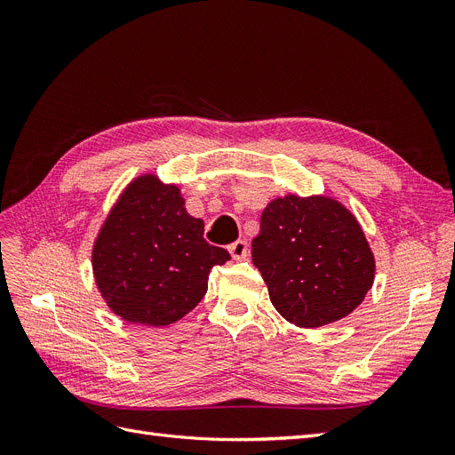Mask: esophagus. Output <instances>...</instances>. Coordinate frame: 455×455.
Masks as SVG:
<instances>
[{"mask_svg":"<svg viewBox=\"0 0 455 455\" xmlns=\"http://www.w3.org/2000/svg\"><path fill=\"white\" fill-rule=\"evenodd\" d=\"M229 254L233 259H243L249 256V243L246 241H235L233 244H229Z\"/></svg>","mask_w":455,"mask_h":455,"instance_id":"esophagus-1","label":"esophagus"}]
</instances>
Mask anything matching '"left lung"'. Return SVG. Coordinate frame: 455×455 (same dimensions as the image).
Masks as SVG:
<instances>
[{"label":"left lung","mask_w":455,"mask_h":455,"mask_svg":"<svg viewBox=\"0 0 455 455\" xmlns=\"http://www.w3.org/2000/svg\"><path fill=\"white\" fill-rule=\"evenodd\" d=\"M252 261L275 309L301 328L347 316L361 306L376 271L356 218L323 196L271 201L259 218Z\"/></svg>","instance_id":"left-lung-1"}]
</instances>
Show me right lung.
Here are the masks:
<instances>
[{
  "label": "right lung",
  "mask_w": 455,
  "mask_h": 455,
  "mask_svg": "<svg viewBox=\"0 0 455 455\" xmlns=\"http://www.w3.org/2000/svg\"><path fill=\"white\" fill-rule=\"evenodd\" d=\"M180 189L154 174L136 178L94 241L92 271L106 304L123 321L167 326L203 299L209 273L231 258L203 239Z\"/></svg>",
  "instance_id": "obj_1"
}]
</instances>
